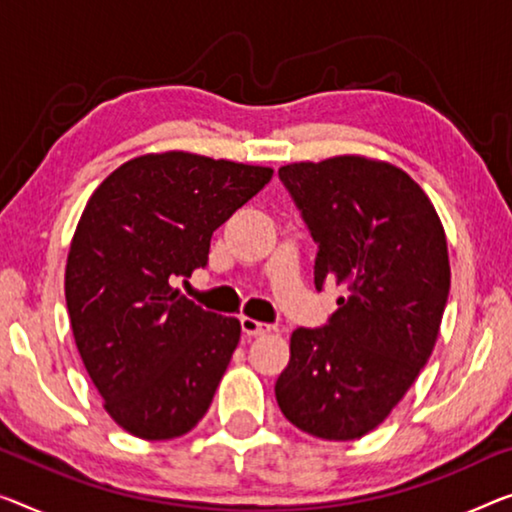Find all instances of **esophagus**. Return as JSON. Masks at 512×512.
Segmentation results:
<instances>
[{
	"instance_id": "1",
	"label": "esophagus",
	"mask_w": 512,
	"mask_h": 512,
	"mask_svg": "<svg viewBox=\"0 0 512 512\" xmlns=\"http://www.w3.org/2000/svg\"><path fill=\"white\" fill-rule=\"evenodd\" d=\"M241 329L246 335H266L273 331V326L266 322H257L253 317H241Z\"/></svg>"
}]
</instances>
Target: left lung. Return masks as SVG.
Returning <instances> with one entry per match:
<instances>
[{
	"instance_id": "left-lung-1",
	"label": "left lung",
	"mask_w": 512,
	"mask_h": 512,
	"mask_svg": "<svg viewBox=\"0 0 512 512\" xmlns=\"http://www.w3.org/2000/svg\"><path fill=\"white\" fill-rule=\"evenodd\" d=\"M278 177L319 248L315 287L347 289L329 324L292 333L278 407L312 437L361 439L404 398L439 338L451 289L444 225L423 188L384 160L335 156Z\"/></svg>"
}]
</instances>
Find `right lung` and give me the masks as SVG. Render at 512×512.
Returning <instances> with one entry per match:
<instances>
[{
  "instance_id": "right-lung-1",
  "label": "right lung",
  "mask_w": 512,
  "mask_h": 512,
  "mask_svg": "<svg viewBox=\"0 0 512 512\" xmlns=\"http://www.w3.org/2000/svg\"><path fill=\"white\" fill-rule=\"evenodd\" d=\"M271 177L165 151L128 160L89 197L68 250L66 308L105 411L133 437H181L207 414L241 324L172 282L207 266L211 234Z\"/></svg>"
}]
</instances>
